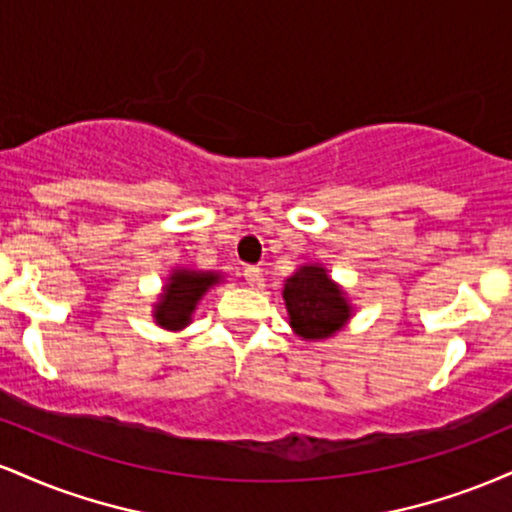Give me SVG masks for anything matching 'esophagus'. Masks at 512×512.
<instances>
[{
    "instance_id": "obj_1",
    "label": "esophagus",
    "mask_w": 512,
    "mask_h": 512,
    "mask_svg": "<svg viewBox=\"0 0 512 512\" xmlns=\"http://www.w3.org/2000/svg\"><path fill=\"white\" fill-rule=\"evenodd\" d=\"M245 281H248L250 286H257L262 281V269L255 267V264H250V267H245Z\"/></svg>"
}]
</instances>
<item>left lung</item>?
Segmentation results:
<instances>
[{"label":"left lung","instance_id":"left-lung-1","mask_svg":"<svg viewBox=\"0 0 512 512\" xmlns=\"http://www.w3.org/2000/svg\"><path fill=\"white\" fill-rule=\"evenodd\" d=\"M284 301L291 327L303 339H327L349 320L344 293L332 284L325 269L315 264L286 279Z\"/></svg>","mask_w":512,"mask_h":512}]
</instances>
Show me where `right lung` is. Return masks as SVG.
<instances>
[{"instance_id": "add662e5", "label": "right lung", "mask_w": 512, "mask_h": 512, "mask_svg": "<svg viewBox=\"0 0 512 512\" xmlns=\"http://www.w3.org/2000/svg\"><path fill=\"white\" fill-rule=\"evenodd\" d=\"M219 281L216 274H199V272H175L170 276L166 293L161 296V303L156 305V322L166 330H180L190 322L192 310L197 308V301L204 296L209 286Z\"/></svg>"}]
</instances>
